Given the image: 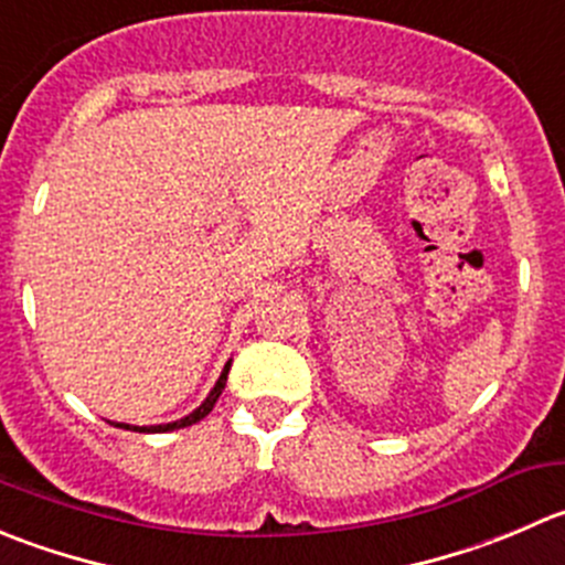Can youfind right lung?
<instances>
[{
  "mask_svg": "<svg viewBox=\"0 0 565 565\" xmlns=\"http://www.w3.org/2000/svg\"><path fill=\"white\" fill-rule=\"evenodd\" d=\"M228 370H232V361H228L226 366H223L221 377H217L215 388H212L210 394H206L204 403L199 405V408L193 411V414H188L184 419H177V422H168V425H146V428H137V425H124V422H118L115 428H124V430H140V434H166V430H179V428H188V425H195V422L204 419L206 414H210L212 408H215L217 397H221V392L226 388V377H228Z\"/></svg>",
  "mask_w": 565,
  "mask_h": 565,
  "instance_id": "add662e5",
  "label": "right lung"
}]
</instances>
